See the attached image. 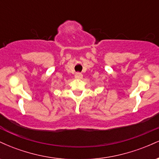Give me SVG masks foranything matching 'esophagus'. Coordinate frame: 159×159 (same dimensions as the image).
<instances>
[{"instance_id":"obj_1","label":"esophagus","mask_w":159,"mask_h":159,"mask_svg":"<svg viewBox=\"0 0 159 159\" xmlns=\"http://www.w3.org/2000/svg\"><path fill=\"white\" fill-rule=\"evenodd\" d=\"M75 76L76 78H78V79H81V78H82V74L80 73V72H77L75 75Z\"/></svg>"}]
</instances>
